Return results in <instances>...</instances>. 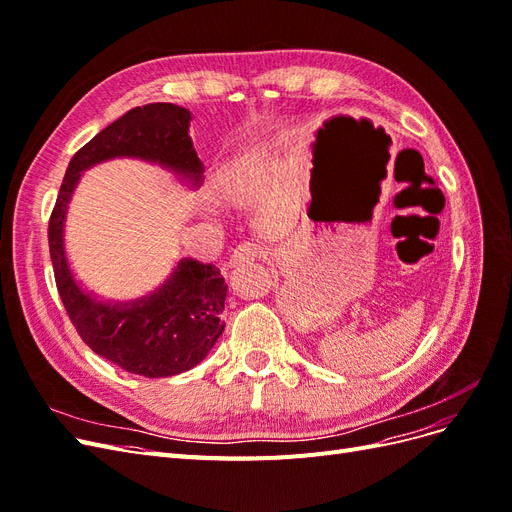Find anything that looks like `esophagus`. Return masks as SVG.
<instances>
[{
  "instance_id": "34e87169",
  "label": "esophagus",
  "mask_w": 512,
  "mask_h": 512,
  "mask_svg": "<svg viewBox=\"0 0 512 512\" xmlns=\"http://www.w3.org/2000/svg\"><path fill=\"white\" fill-rule=\"evenodd\" d=\"M262 256V247L256 241H243L239 243L230 254V265H243V262H250Z\"/></svg>"
}]
</instances>
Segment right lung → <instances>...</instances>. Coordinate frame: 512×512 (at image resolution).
Listing matches in <instances>:
<instances>
[{"label":"right lung","instance_id":"obj_1","mask_svg":"<svg viewBox=\"0 0 512 512\" xmlns=\"http://www.w3.org/2000/svg\"><path fill=\"white\" fill-rule=\"evenodd\" d=\"M190 111L177 104L136 106L74 153L49 220V252L55 284L68 318L83 342L121 369L166 378L205 359L224 331L228 286L213 265L185 258L173 277L147 299L108 305L76 286L64 254V218L81 170L119 156L160 162L183 177L203 173L190 138Z\"/></svg>","mask_w":512,"mask_h":512}]
</instances>
